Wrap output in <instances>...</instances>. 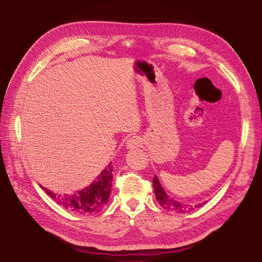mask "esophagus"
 Wrapping results in <instances>:
<instances>
[{
	"label": "esophagus",
	"instance_id": "esophagus-1",
	"mask_svg": "<svg viewBox=\"0 0 262 262\" xmlns=\"http://www.w3.org/2000/svg\"><path fill=\"white\" fill-rule=\"evenodd\" d=\"M142 144V139L138 136H133L126 140L127 149H137Z\"/></svg>",
	"mask_w": 262,
	"mask_h": 262
}]
</instances>
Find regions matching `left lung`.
<instances>
[{"instance_id":"1","label":"left lung","mask_w":262,"mask_h":262,"mask_svg":"<svg viewBox=\"0 0 262 262\" xmlns=\"http://www.w3.org/2000/svg\"><path fill=\"white\" fill-rule=\"evenodd\" d=\"M153 187H155V192H156V198H157L158 202L160 203V206H162V208H164L165 210H168V211L170 210V211H176V212H181V213L190 211L191 210V208H189L188 206L169 198V195L164 192V190L161 187V184H160V182H159L157 177L153 178ZM201 206H202V203L201 205L194 206V208H199ZM194 208H192V209H194Z\"/></svg>"}]
</instances>
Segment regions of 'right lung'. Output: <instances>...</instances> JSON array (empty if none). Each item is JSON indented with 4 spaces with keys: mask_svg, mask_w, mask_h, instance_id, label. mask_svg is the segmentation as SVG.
Instances as JSON below:
<instances>
[{
    "mask_svg": "<svg viewBox=\"0 0 262 262\" xmlns=\"http://www.w3.org/2000/svg\"><path fill=\"white\" fill-rule=\"evenodd\" d=\"M112 171L113 167L110 163L101 172L97 180L91 183V186L73 194H56L52 191L42 188L57 205L68 211L82 215L95 214L101 212V210L103 209L110 198L113 179Z\"/></svg>",
    "mask_w": 262,
    "mask_h": 262,
    "instance_id": "right-lung-1",
    "label": "right lung"
}]
</instances>
